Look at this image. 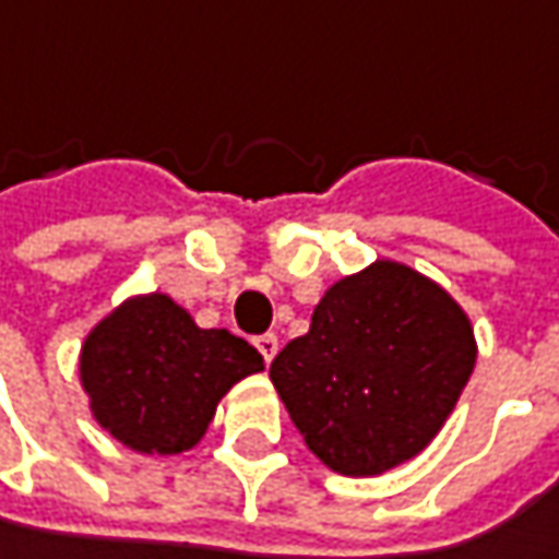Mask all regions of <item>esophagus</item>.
Returning a JSON list of instances; mask_svg holds the SVG:
<instances>
[{
  "mask_svg": "<svg viewBox=\"0 0 559 559\" xmlns=\"http://www.w3.org/2000/svg\"><path fill=\"white\" fill-rule=\"evenodd\" d=\"M253 344H255V350L262 353V359H265V362H272V359H275V353H278V337H275V334H259Z\"/></svg>",
  "mask_w": 559,
  "mask_h": 559,
  "instance_id": "esophagus-1",
  "label": "esophagus"
}]
</instances>
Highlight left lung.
Instances as JSON below:
<instances>
[{
  "label": "left lung",
  "instance_id": "left-lung-1",
  "mask_svg": "<svg viewBox=\"0 0 559 559\" xmlns=\"http://www.w3.org/2000/svg\"><path fill=\"white\" fill-rule=\"evenodd\" d=\"M473 369L460 304L416 269L378 259L328 287L269 378L328 469L381 475L428 448Z\"/></svg>",
  "mask_w": 559,
  "mask_h": 559
}]
</instances>
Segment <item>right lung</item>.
<instances>
[{"instance_id": "add662e5", "label": "right lung", "mask_w": 559, "mask_h": 559, "mask_svg": "<svg viewBox=\"0 0 559 559\" xmlns=\"http://www.w3.org/2000/svg\"><path fill=\"white\" fill-rule=\"evenodd\" d=\"M262 356L225 328H200L168 294L131 297L86 334L81 384L93 419L136 453L190 450Z\"/></svg>"}]
</instances>
